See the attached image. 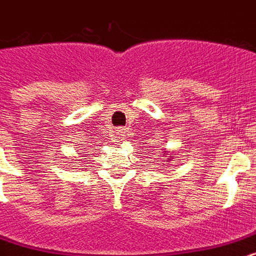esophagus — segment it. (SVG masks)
I'll return each mask as SVG.
<instances>
[{
	"instance_id": "1",
	"label": "esophagus",
	"mask_w": 256,
	"mask_h": 256,
	"mask_svg": "<svg viewBox=\"0 0 256 256\" xmlns=\"http://www.w3.org/2000/svg\"><path fill=\"white\" fill-rule=\"evenodd\" d=\"M118 132H119V130H118Z\"/></svg>"
}]
</instances>
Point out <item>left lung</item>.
Wrapping results in <instances>:
<instances>
[{"label": "left lung", "instance_id": "obj_1", "mask_svg": "<svg viewBox=\"0 0 256 256\" xmlns=\"http://www.w3.org/2000/svg\"><path fill=\"white\" fill-rule=\"evenodd\" d=\"M168 160H170V158H168Z\"/></svg>", "mask_w": 256, "mask_h": 256}]
</instances>
